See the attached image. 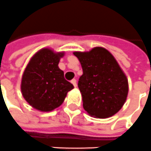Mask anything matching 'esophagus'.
Listing matches in <instances>:
<instances>
[{"instance_id":"esophagus-1","label":"esophagus","mask_w":151,"mask_h":151,"mask_svg":"<svg viewBox=\"0 0 151 151\" xmlns=\"http://www.w3.org/2000/svg\"><path fill=\"white\" fill-rule=\"evenodd\" d=\"M70 82H71V84H73L74 87H75V88L77 86V84H76V80H75V79H73V80L70 81Z\"/></svg>"}]
</instances>
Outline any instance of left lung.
Here are the masks:
<instances>
[{"instance_id": "obj_1", "label": "left lung", "mask_w": 151, "mask_h": 151, "mask_svg": "<svg viewBox=\"0 0 151 151\" xmlns=\"http://www.w3.org/2000/svg\"><path fill=\"white\" fill-rule=\"evenodd\" d=\"M83 69L78 87L86 111L96 118L116 114L124 104L128 80L115 58L108 50L96 47L89 52H75Z\"/></svg>"}]
</instances>
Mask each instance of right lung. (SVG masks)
Wrapping results in <instances>:
<instances>
[{
  "label": "right lung",
  "mask_w": 151,
  "mask_h": 151,
  "mask_svg": "<svg viewBox=\"0 0 151 151\" xmlns=\"http://www.w3.org/2000/svg\"><path fill=\"white\" fill-rule=\"evenodd\" d=\"M63 53H53L43 49L32 58L22 78L23 98L32 107L40 111H51L64 101L73 84L65 80L58 67Z\"/></svg>",
  "instance_id": "right-lung-1"
}]
</instances>
